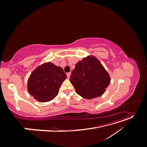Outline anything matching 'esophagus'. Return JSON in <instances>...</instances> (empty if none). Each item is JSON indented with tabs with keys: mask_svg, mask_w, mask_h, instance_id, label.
I'll list each match as a JSON object with an SVG mask.
<instances>
[{
	"mask_svg": "<svg viewBox=\"0 0 147 147\" xmlns=\"http://www.w3.org/2000/svg\"><path fill=\"white\" fill-rule=\"evenodd\" d=\"M70 75H71V73H70V72L67 73V78H70Z\"/></svg>",
	"mask_w": 147,
	"mask_h": 147,
	"instance_id": "obj_1",
	"label": "esophagus"
}]
</instances>
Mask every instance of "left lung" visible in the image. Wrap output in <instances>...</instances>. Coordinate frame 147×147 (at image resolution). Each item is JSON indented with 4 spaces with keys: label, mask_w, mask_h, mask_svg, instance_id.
I'll use <instances>...</instances> for the list:
<instances>
[{
    "label": "left lung",
    "mask_w": 147,
    "mask_h": 147,
    "mask_svg": "<svg viewBox=\"0 0 147 147\" xmlns=\"http://www.w3.org/2000/svg\"><path fill=\"white\" fill-rule=\"evenodd\" d=\"M70 81L78 94L91 99L104 94L110 83V77L96 57L88 56L75 65Z\"/></svg>",
    "instance_id": "1"
}]
</instances>
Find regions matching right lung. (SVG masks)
<instances>
[{
    "label": "right lung",
    "mask_w": 147,
    "mask_h": 147,
    "mask_svg": "<svg viewBox=\"0 0 147 147\" xmlns=\"http://www.w3.org/2000/svg\"><path fill=\"white\" fill-rule=\"evenodd\" d=\"M67 75L63 69L51 63H45L35 69L28 80L29 94L38 101L51 100L57 95Z\"/></svg>",
    "instance_id": "right-lung-1"
}]
</instances>
